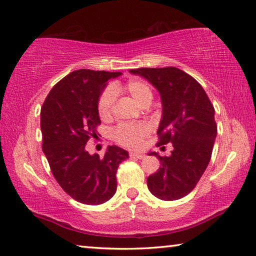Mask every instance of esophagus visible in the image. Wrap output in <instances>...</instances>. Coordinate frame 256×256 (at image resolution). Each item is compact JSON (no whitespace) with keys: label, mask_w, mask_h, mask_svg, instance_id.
I'll return each instance as SVG.
<instances>
[{"label":"esophagus","mask_w":256,"mask_h":256,"mask_svg":"<svg viewBox=\"0 0 256 256\" xmlns=\"http://www.w3.org/2000/svg\"><path fill=\"white\" fill-rule=\"evenodd\" d=\"M130 158L141 160L144 158V154H141V152H130Z\"/></svg>","instance_id":"obj_1"}]
</instances>
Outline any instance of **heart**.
I'll return each mask as SVG.
<instances>
[{"label":"heart","instance_id":"b5f03b06","mask_svg":"<svg viewBox=\"0 0 256 256\" xmlns=\"http://www.w3.org/2000/svg\"><path fill=\"white\" fill-rule=\"evenodd\" d=\"M126 93L136 104L141 108H146L152 100V93L150 86L140 80H128L124 85H112V88L106 90L100 96L98 104V116L102 120H108L112 116V106L115 102L116 93ZM150 133V126L144 123L140 124H123L114 131V138L118 144L125 147H139L144 139Z\"/></svg>","mask_w":256,"mask_h":256}]
</instances>
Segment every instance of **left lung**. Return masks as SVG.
Returning a JSON list of instances; mask_svg holds the SVG:
<instances>
[{
	"mask_svg": "<svg viewBox=\"0 0 256 256\" xmlns=\"http://www.w3.org/2000/svg\"><path fill=\"white\" fill-rule=\"evenodd\" d=\"M147 79L161 95L162 118L158 146L172 144L170 156H160V169L147 178L152 196L164 201L184 198L192 190L210 161L217 134L215 109L202 86L177 68L130 70Z\"/></svg>",
	"mask_w": 256,
	"mask_h": 256,
	"instance_id": "8db88e82",
	"label": "left lung"
}]
</instances>
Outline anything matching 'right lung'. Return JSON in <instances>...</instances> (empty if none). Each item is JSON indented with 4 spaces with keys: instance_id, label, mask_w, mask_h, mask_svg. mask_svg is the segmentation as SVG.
I'll return each mask as SVG.
<instances>
[{
    "instance_id": "1",
    "label": "right lung",
    "mask_w": 256,
    "mask_h": 256,
    "mask_svg": "<svg viewBox=\"0 0 256 256\" xmlns=\"http://www.w3.org/2000/svg\"><path fill=\"white\" fill-rule=\"evenodd\" d=\"M120 72L77 70L60 80L41 108L42 150L64 192L84 204H104L117 190L118 166L128 152L109 146L104 158L86 150L90 138L98 139L101 124L98 104L106 82Z\"/></svg>"
}]
</instances>
